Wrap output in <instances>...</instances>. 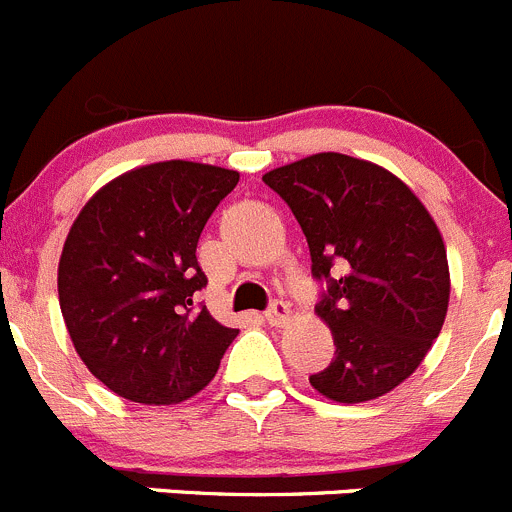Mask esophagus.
I'll return each mask as SVG.
<instances>
[{
    "label": "esophagus",
    "mask_w": 512,
    "mask_h": 512,
    "mask_svg": "<svg viewBox=\"0 0 512 512\" xmlns=\"http://www.w3.org/2000/svg\"><path fill=\"white\" fill-rule=\"evenodd\" d=\"M265 321L270 323V326H285V323L290 321V305L283 303V300H275V303L267 308L265 313Z\"/></svg>",
    "instance_id": "34e87169"
}]
</instances>
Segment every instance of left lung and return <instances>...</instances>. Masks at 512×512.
<instances>
[{
    "instance_id": "1",
    "label": "left lung",
    "mask_w": 512,
    "mask_h": 512,
    "mask_svg": "<svg viewBox=\"0 0 512 512\" xmlns=\"http://www.w3.org/2000/svg\"><path fill=\"white\" fill-rule=\"evenodd\" d=\"M278 191L326 283L315 313L336 356L310 376L341 404L379 399L407 381L444 326L450 265L442 234L399 176L346 154H313L262 176Z\"/></svg>"
}]
</instances>
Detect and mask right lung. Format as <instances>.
I'll return each mask as SVG.
<instances>
[{
  "label": "right lung",
  "instance_id": "right-lung-1",
  "mask_svg": "<svg viewBox=\"0 0 512 512\" xmlns=\"http://www.w3.org/2000/svg\"><path fill=\"white\" fill-rule=\"evenodd\" d=\"M232 169L159 161L126 171L80 209L57 267L60 310L90 374L136 404H179L214 379L237 336L194 303L197 242L237 186Z\"/></svg>",
  "mask_w": 512,
  "mask_h": 512
}]
</instances>
